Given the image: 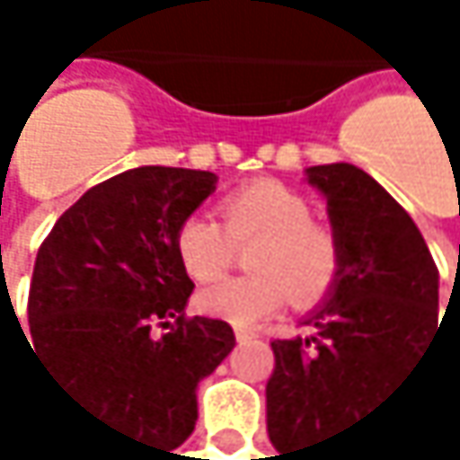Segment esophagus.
Returning <instances> with one entry per match:
<instances>
[{"label":"esophagus","mask_w":460,"mask_h":460,"mask_svg":"<svg viewBox=\"0 0 460 460\" xmlns=\"http://www.w3.org/2000/svg\"><path fill=\"white\" fill-rule=\"evenodd\" d=\"M234 337H237V342H251V340L259 337V333L251 331V328H234Z\"/></svg>","instance_id":"obj_1"}]
</instances>
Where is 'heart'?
Listing matches in <instances>:
<instances>
[{
  "label": "heart",
  "mask_w": 460,
  "mask_h": 460,
  "mask_svg": "<svg viewBox=\"0 0 460 460\" xmlns=\"http://www.w3.org/2000/svg\"><path fill=\"white\" fill-rule=\"evenodd\" d=\"M248 251L251 279L220 281L199 292L201 314L232 325H253L276 314L287 297L312 306L340 276V245L325 226L312 220V204L279 181H251L220 201V223L209 215H187L176 228V259L192 281L220 279Z\"/></svg>",
  "instance_id": "obj_1"
}]
</instances>
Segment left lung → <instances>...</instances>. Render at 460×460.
Segmentation results:
<instances>
[{
  "label": "left lung",
  "instance_id": "obj_1",
  "mask_svg": "<svg viewBox=\"0 0 460 460\" xmlns=\"http://www.w3.org/2000/svg\"><path fill=\"white\" fill-rule=\"evenodd\" d=\"M306 181L325 196L340 276L300 320L309 337L273 342L268 436L281 460H333L323 458L333 441L378 411L428 350L438 270L411 215L369 173L331 163L306 168Z\"/></svg>",
  "mask_w": 460,
  "mask_h": 460
}]
</instances>
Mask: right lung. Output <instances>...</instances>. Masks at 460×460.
Segmentation results:
<instances>
[{"label": "right lung", "mask_w": 460, "mask_h": 460, "mask_svg": "<svg viewBox=\"0 0 460 460\" xmlns=\"http://www.w3.org/2000/svg\"><path fill=\"white\" fill-rule=\"evenodd\" d=\"M215 184L209 171H123L60 215L32 270L27 345L49 378L156 456H176L199 420V384L234 348L228 323L184 314L192 281L173 248Z\"/></svg>", "instance_id": "right-lung-1"}]
</instances>
